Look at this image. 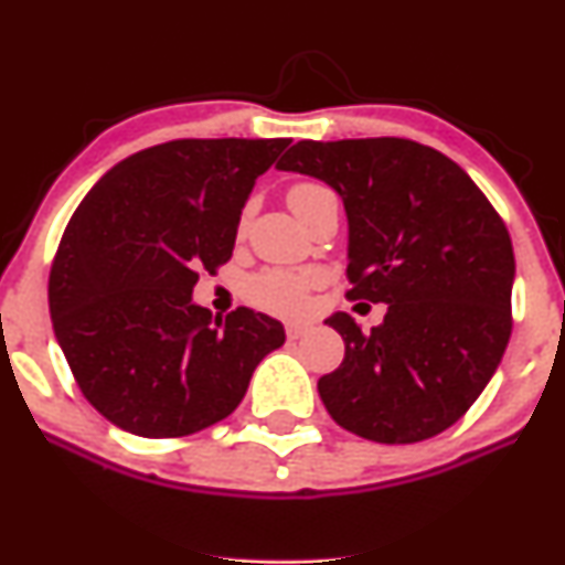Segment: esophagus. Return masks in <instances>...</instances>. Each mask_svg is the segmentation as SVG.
I'll return each instance as SVG.
<instances>
[{
  "label": "esophagus",
  "mask_w": 565,
  "mask_h": 565,
  "mask_svg": "<svg viewBox=\"0 0 565 565\" xmlns=\"http://www.w3.org/2000/svg\"><path fill=\"white\" fill-rule=\"evenodd\" d=\"M302 334H308V327H305V323H287L289 340H300Z\"/></svg>",
  "instance_id": "34e87169"
}]
</instances>
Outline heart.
Here are the masks:
<instances>
[{"mask_svg":"<svg viewBox=\"0 0 565 565\" xmlns=\"http://www.w3.org/2000/svg\"><path fill=\"white\" fill-rule=\"evenodd\" d=\"M334 196L327 185L321 183H295L289 188L287 201L295 210L297 217H305V212L313 204H319L321 199ZM319 276L316 274H291V270H263L246 278L244 295L246 300L255 302L257 308L270 310L278 316H297L308 308V291L316 287Z\"/></svg>","mask_w":565,"mask_h":565,"instance_id":"b5f03b06","label":"heart"}]
</instances>
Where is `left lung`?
Masks as SVG:
<instances>
[{"label":"left lung","instance_id":"1","mask_svg":"<svg viewBox=\"0 0 565 565\" xmlns=\"http://www.w3.org/2000/svg\"><path fill=\"white\" fill-rule=\"evenodd\" d=\"M276 167L340 193L348 300L387 305L369 334L348 313L327 319L345 340L342 364L319 380L327 412L377 444L444 433L494 377L512 332L502 217L462 167L414 140H300Z\"/></svg>","mask_w":565,"mask_h":565}]
</instances>
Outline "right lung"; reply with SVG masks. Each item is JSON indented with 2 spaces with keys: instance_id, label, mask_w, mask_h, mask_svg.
<instances>
[{
  "instance_id": "right-lung-1",
  "label": "right lung",
  "mask_w": 565,
  "mask_h": 565,
  "mask_svg": "<svg viewBox=\"0 0 565 565\" xmlns=\"http://www.w3.org/2000/svg\"><path fill=\"white\" fill-rule=\"evenodd\" d=\"M289 140H170L111 167L82 199L50 270V316L76 385L108 423L178 438L242 404L281 348L276 319L193 302L231 260L255 180Z\"/></svg>"
}]
</instances>
